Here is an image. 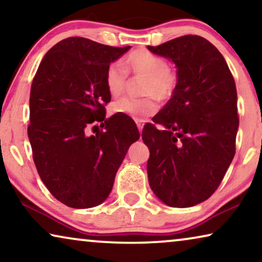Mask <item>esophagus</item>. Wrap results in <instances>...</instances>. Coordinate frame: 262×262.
Returning <instances> with one entry per match:
<instances>
[{"instance_id":"1","label":"esophagus","mask_w":262,"mask_h":262,"mask_svg":"<svg viewBox=\"0 0 262 262\" xmlns=\"http://www.w3.org/2000/svg\"><path fill=\"white\" fill-rule=\"evenodd\" d=\"M136 124H137V126H138V130H139V132H141V134H142V130H143V124H142L141 121H139V120L136 121Z\"/></svg>"}]
</instances>
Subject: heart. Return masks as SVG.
Instances as JSON below:
<instances>
[{
  "label": "heart",
  "mask_w": 262,
  "mask_h": 262,
  "mask_svg": "<svg viewBox=\"0 0 262 262\" xmlns=\"http://www.w3.org/2000/svg\"><path fill=\"white\" fill-rule=\"evenodd\" d=\"M124 69L127 73L144 77L142 94L149 95L143 99L125 98L112 105V112L124 114L135 120H143L152 116L157 105L151 96L157 100L169 99L177 87V74L167 66L166 59L148 51L136 50L124 60ZM106 88L112 98H119L126 88V75L119 67L112 64L106 71Z\"/></svg>",
  "instance_id": "1"
}]
</instances>
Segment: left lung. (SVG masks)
Masks as SVG:
<instances>
[{
  "instance_id": "obj_1",
  "label": "left lung",
  "mask_w": 262,
  "mask_h": 262,
  "mask_svg": "<svg viewBox=\"0 0 262 262\" xmlns=\"http://www.w3.org/2000/svg\"><path fill=\"white\" fill-rule=\"evenodd\" d=\"M149 51L177 67V87L146 124L148 179L161 202L191 207L209 199L235 156L237 93L222 53L205 38L184 35Z\"/></svg>"
}]
</instances>
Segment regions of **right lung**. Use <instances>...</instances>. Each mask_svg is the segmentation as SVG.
Returning <instances> with one entry per match:
<instances>
[{"label": "right lung", "instance_id": "right-lung-1", "mask_svg": "<svg viewBox=\"0 0 262 262\" xmlns=\"http://www.w3.org/2000/svg\"><path fill=\"white\" fill-rule=\"evenodd\" d=\"M130 49L67 38L46 52L32 82L27 131L35 167L51 194L69 207L105 202L141 136L130 117L106 119V71Z\"/></svg>", "mask_w": 262, "mask_h": 262}]
</instances>
